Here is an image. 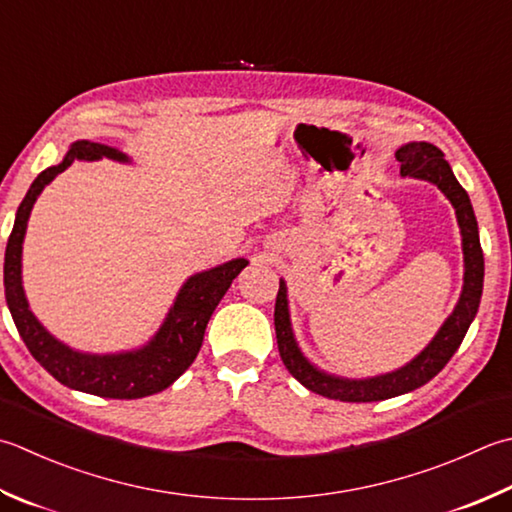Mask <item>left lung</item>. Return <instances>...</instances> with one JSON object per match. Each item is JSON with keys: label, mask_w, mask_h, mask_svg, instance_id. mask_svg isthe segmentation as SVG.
<instances>
[{"label": "left lung", "mask_w": 512, "mask_h": 512, "mask_svg": "<svg viewBox=\"0 0 512 512\" xmlns=\"http://www.w3.org/2000/svg\"><path fill=\"white\" fill-rule=\"evenodd\" d=\"M395 157L397 162L402 164L399 173L404 177L408 175L426 179V182L435 184L450 199V204H453L459 230H462L464 288L453 313H450L444 326L439 328L433 342H430L413 362L386 375L368 379H344L315 368L302 355V350H299L295 342L293 328H290L286 284L284 279H279V293L275 302V333L282 362L299 384L322 397L339 399V402H382V399L410 393V390L430 382V379L450 362V357L455 355L459 344L464 342L466 330L475 319L479 299H482L484 253L482 244H479L477 219L473 213V204H470V197L462 188V184L455 179L453 170H450L448 162L444 159V153L428 142H410L399 148Z\"/></svg>", "instance_id": "obj_1"}]
</instances>
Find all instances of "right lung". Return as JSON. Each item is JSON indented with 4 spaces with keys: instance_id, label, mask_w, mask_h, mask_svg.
Wrapping results in <instances>:
<instances>
[{
    "instance_id": "add662e5",
    "label": "right lung",
    "mask_w": 512,
    "mask_h": 512,
    "mask_svg": "<svg viewBox=\"0 0 512 512\" xmlns=\"http://www.w3.org/2000/svg\"><path fill=\"white\" fill-rule=\"evenodd\" d=\"M117 159L128 162L124 153L95 142H75L62 164L50 166L37 175L30 184L26 197L17 208L13 233L8 237L4 257V288L6 304L13 322L22 335L26 348L59 384L82 390V393L108 397V399H139L162 393L184 370L195 362L202 348L206 324L217 304L222 302L233 279L248 266L246 259H233L204 273H197L179 290L173 308L168 310L162 328L150 342L137 350L117 355H90L79 353L55 339L30 313L24 286H22V244L30 210L39 193L53 179L73 166L77 159Z\"/></svg>"
}]
</instances>
